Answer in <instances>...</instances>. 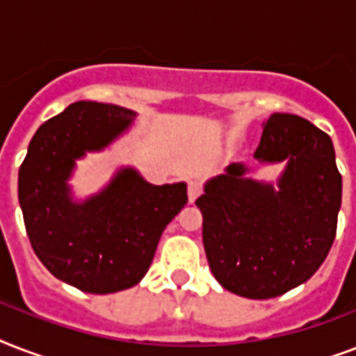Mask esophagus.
Listing matches in <instances>:
<instances>
[{
	"mask_svg": "<svg viewBox=\"0 0 356 356\" xmlns=\"http://www.w3.org/2000/svg\"><path fill=\"white\" fill-rule=\"evenodd\" d=\"M201 195V183L197 179H190L188 183V201L190 203H194L197 197Z\"/></svg>",
	"mask_w": 356,
	"mask_h": 356,
	"instance_id": "esophagus-1",
	"label": "esophagus"
}]
</instances>
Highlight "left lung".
<instances>
[{
    "mask_svg": "<svg viewBox=\"0 0 356 356\" xmlns=\"http://www.w3.org/2000/svg\"><path fill=\"white\" fill-rule=\"evenodd\" d=\"M253 156L260 166L284 162L275 184L233 162L207 181L195 205L216 281L242 298L270 299L323 264L337 236L342 175L329 134L296 114H271Z\"/></svg>",
    "mask_w": 356,
    "mask_h": 356,
    "instance_id": "left-lung-1",
    "label": "left lung"
}]
</instances>
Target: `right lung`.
<instances>
[{"mask_svg": "<svg viewBox=\"0 0 356 356\" xmlns=\"http://www.w3.org/2000/svg\"><path fill=\"white\" fill-rule=\"evenodd\" d=\"M136 113L113 103L77 102L42 123L18 173L25 229L40 262L66 284L114 293L138 284L166 225L186 205V183H147L122 166L99 192L75 200L77 161L107 149Z\"/></svg>", "mask_w": 356, "mask_h": 356, "instance_id": "add662e5", "label": "right lung"}]
</instances>
